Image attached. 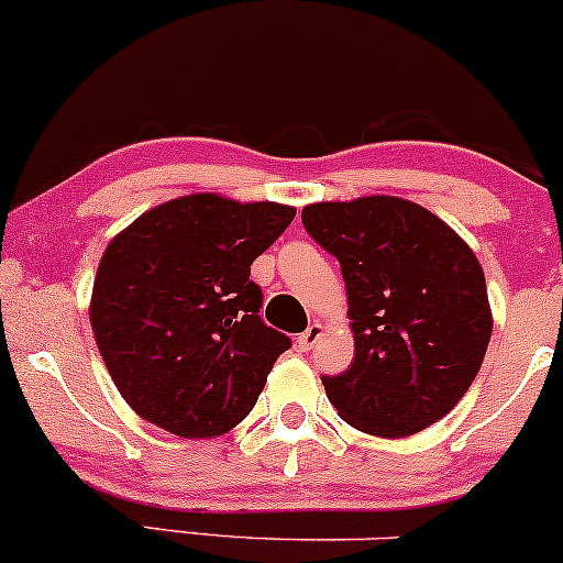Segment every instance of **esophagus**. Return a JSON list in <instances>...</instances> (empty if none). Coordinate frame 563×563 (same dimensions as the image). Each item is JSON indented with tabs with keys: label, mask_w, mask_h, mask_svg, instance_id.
I'll use <instances>...</instances> for the list:
<instances>
[{
	"label": "esophagus",
	"mask_w": 563,
	"mask_h": 563,
	"mask_svg": "<svg viewBox=\"0 0 563 563\" xmlns=\"http://www.w3.org/2000/svg\"><path fill=\"white\" fill-rule=\"evenodd\" d=\"M321 338H324V324H319V321H313V324L308 327V330L300 334V345L308 351V349H313V345L319 343Z\"/></svg>",
	"instance_id": "1"
}]
</instances>
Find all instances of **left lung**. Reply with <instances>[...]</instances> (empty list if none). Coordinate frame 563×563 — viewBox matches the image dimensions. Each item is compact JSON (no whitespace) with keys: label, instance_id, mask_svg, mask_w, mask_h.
Listing matches in <instances>:
<instances>
[{"label":"left lung","instance_id":"left-lung-1","mask_svg":"<svg viewBox=\"0 0 563 563\" xmlns=\"http://www.w3.org/2000/svg\"><path fill=\"white\" fill-rule=\"evenodd\" d=\"M302 225L338 257L349 289L353 362L321 377L356 431L401 439L452 412L492 338L476 255L444 220L399 197L319 201Z\"/></svg>","mask_w":563,"mask_h":563}]
</instances>
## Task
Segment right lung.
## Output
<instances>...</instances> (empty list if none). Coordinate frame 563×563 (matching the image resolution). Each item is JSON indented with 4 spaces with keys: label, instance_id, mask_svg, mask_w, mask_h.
Wrapping results in <instances>:
<instances>
[{
    "label": "right lung",
    "instance_id": "add662e5",
    "mask_svg": "<svg viewBox=\"0 0 563 563\" xmlns=\"http://www.w3.org/2000/svg\"><path fill=\"white\" fill-rule=\"evenodd\" d=\"M295 207L191 194L143 212L111 239L90 321L122 399L183 439L229 433L255 407L292 345L261 319L250 265L292 223Z\"/></svg>",
    "mask_w": 563,
    "mask_h": 563
}]
</instances>
